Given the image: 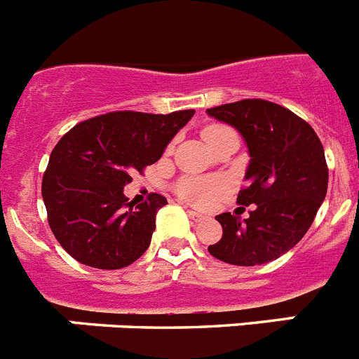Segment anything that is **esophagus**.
I'll return each instance as SVG.
<instances>
[{"mask_svg":"<svg viewBox=\"0 0 359 359\" xmlns=\"http://www.w3.org/2000/svg\"><path fill=\"white\" fill-rule=\"evenodd\" d=\"M189 215L192 217V221H196V223H201V221H205L207 219V215L199 214V212H194V210H189Z\"/></svg>","mask_w":359,"mask_h":359,"instance_id":"1","label":"esophagus"}]
</instances>
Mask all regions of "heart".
Instances as JSON below:
<instances>
[{
    "instance_id": "heart-1",
    "label": "heart",
    "mask_w": 359,
    "mask_h": 359,
    "mask_svg": "<svg viewBox=\"0 0 359 359\" xmlns=\"http://www.w3.org/2000/svg\"><path fill=\"white\" fill-rule=\"evenodd\" d=\"M226 129L224 126H208L203 129V140L210 142L217 133ZM177 194L182 196L185 201L198 205V207H207L224 190V182L219 177H199V176H187L180 180L176 187Z\"/></svg>"
}]
</instances>
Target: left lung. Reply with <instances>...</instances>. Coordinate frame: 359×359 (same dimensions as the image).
<instances>
[{"label": "left lung", "instance_id": "obj_1", "mask_svg": "<svg viewBox=\"0 0 359 359\" xmlns=\"http://www.w3.org/2000/svg\"><path fill=\"white\" fill-rule=\"evenodd\" d=\"M207 113L236 128L246 142L250 165L237 203L255 205L246 219L219 214L223 237L208 252L236 266L275 261L306 236L327 194L322 142L306 120L262 98L210 107Z\"/></svg>", "mask_w": 359, "mask_h": 359}]
</instances>
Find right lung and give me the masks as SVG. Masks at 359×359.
I'll use <instances>...</instances> for the list:
<instances>
[{"instance_id": "add662e5", "label": "right lung", "mask_w": 359, "mask_h": 359, "mask_svg": "<svg viewBox=\"0 0 359 359\" xmlns=\"http://www.w3.org/2000/svg\"><path fill=\"white\" fill-rule=\"evenodd\" d=\"M194 113L115 111L77 123L59 140L41 192L53 236L75 261L120 269L144 255L167 199L151 194L135 205L128 203L123 187L136 170L160 160Z\"/></svg>"}]
</instances>
